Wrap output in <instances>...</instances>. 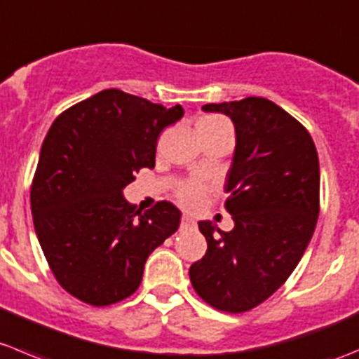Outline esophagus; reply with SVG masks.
<instances>
[{
    "label": "esophagus",
    "instance_id": "obj_1",
    "mask_svg": "<svg viewBox=\"0 0 359 359\" xmlns=\"http://www.w3.org/2000/svg\"><path fill=\"white\" fill-rule=\"evenodd\" d=\"M181 230H187V229H194L195 226V219L191 218L190 215H184L183 218H181Z\"/></svg>",
    "mask_w": 359,
    "mask_h": 359
}]
</instances>
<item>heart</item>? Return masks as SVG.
<instances>
[{
	"mask_svg": "<svg viewBox=\"0 0 359 359\" xmlns=\"http://www.w3.org/2000/svg\"><path fill=\"white\" fill-rule=\"evenodd\" d=\"M226 126H229V123H226L223 118H219V116L208 115L197 120V123H195V133H197V136H201V134L215 133V130L222 129V127H226ZM204 195H205L204 184L198 183V181H190V183L183 184V187L180 188L178 201L184 205V208H197V205L202 202V198H204Z\"/></svg>",
	"mask_w": 359,
	"mask_h": 359,
	"instance_id": "1",
	"label": "heart"
}]
</instances>
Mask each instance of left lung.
<instances>
[{
    "label": "left lung",
    "mask_w": 359,
    "mask_h": 359,
    "mask_svg": "<svg viewBox=\"0 0 359 359\" xmlns=\"http://www.w3.org/2000/svg\"><path fill=\"white\" fill-rule=\"evenodd\" d=\"M236 127L226 172V209L233 229L204 219L208 251L190 267L197 295L225 312H244L267 300L299 265L319 215V161L300 122L265 97L211 102Z\"/></svg>",
    "instance_id": "obj_1"
}]
</instances>
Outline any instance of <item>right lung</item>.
Here are the masks:
<instances>
[{
	"label": "right lung",
	"instance_id": "obj_1",
	"mask_svg": "<svg viewBox=\"0 0 359 359\" xmlns=\"http://www.w3.org/2000/svg\"><path fill=\"white\" fill-rule=\"evenodd\" d=\"M184 109L106 88L54 120L31 187L34 230L59 285L85 304L133 295L155 248L178 230L168 201L136 211L123 188L155 168L157 140Z\"/></svg>",
	"mask_w": 359,
	"mask_h": 359
}]
</instances>
